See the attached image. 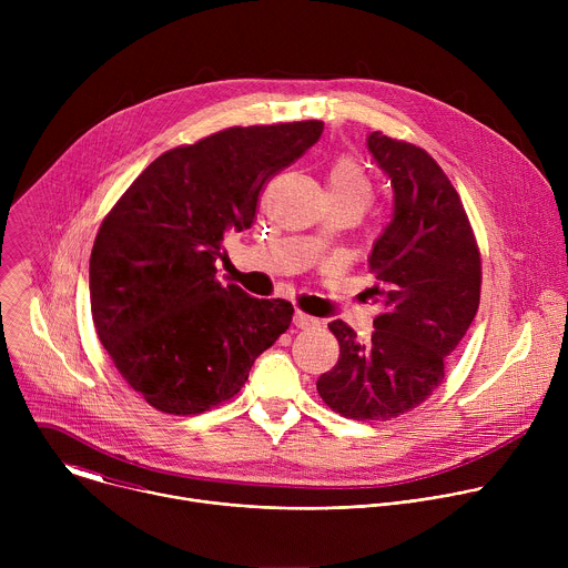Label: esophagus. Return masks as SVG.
Returning <instances> with one entry per match:
<instances>
[{"mask_svg":"<svg viewBox=\"0 0 568 568\" xmlns=\"http://www.w3.org/2000/svg\"><path fill=\"white\" fill-rule=\"evenodd\" d=\"M294 326H296V328H314V326H318V318H314V316H310V314L296 310V312H294Z\"/></svg>","mask_w":568,"mask_h":568,"instance_id":"esophagus-1","label":"esophagus"}]
</instances>
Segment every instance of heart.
I'll use <instances>...</instances> for the list:
<instances>
[{
  "instance_id": "1",
  "label": "heart",
  "mask_w": 568,
  "mask_h": 568,
  "mask_svg": "<svg viewBox=\"0 0 568 568\" xmlns=\"http://www.w3.org/2000/svg\"><path fill=\"white\" fill-rule=\"evenodd\" d=\"M326 186L331 200L353 202L362 211H366V206L373 200L371 178L359 161L353 156H339L333 161L326 175Z\"/></svg>"
}]
</instances>
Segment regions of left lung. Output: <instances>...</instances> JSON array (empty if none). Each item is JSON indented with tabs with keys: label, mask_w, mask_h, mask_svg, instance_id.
<instances>
[{
	"label": "left lung",
	"mask_w": 568,
	"mask_h": 568,
	"mask_svg": "<svg viewBox=\"0 0 568 568\" xmlns=\"http://www.w3.org/2000/svg\"><path fill=\"white\" fill-rule=\"evenodd\" d=\"M366 145L393 189L368 258L366 294L382 312L368 339L342 318L328 323L339 362L316 390L344 418L375 423L412 412L440 386L478 310L480 256L456 189L423 148L382 132Z\"/></svg>",
	"instance_id": "obj_1"
}]
</instances>
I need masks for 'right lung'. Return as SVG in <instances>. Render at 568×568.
Returning a JSON list of instances; mask_svg holds the SVG:
<instances>
[{
  "instance_id": "1",
  "label": "right lung",
  "mask_w": 568,
  "mask_h": 568,
  "mask_svg": "<svg viewBox=\"0 0 568 568\" xmlns=\"http://www.w3.org/2000/svg\"><path fill=\"white\" fill-rule=\"evenodd\" d=\"M323 132L321 121L229 128L156 156L103 220L90 258L92 318L125 382L191 416L233 397L292 323L285 298L217 281L222 240Z\"/></svg>"
}]
</instances>
